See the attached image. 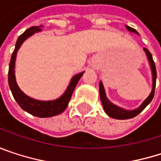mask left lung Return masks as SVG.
Returning <instances> with one entry per match:
<instances>
[{
	"mask_svg": "<svg viewBox=\"0 0 161 161\" xmlns=\"http://www.w3.org/2000/svg\"><path fill=\"white\" fill-rule=\"evenodd\" d=\"M128 31L134 32L136 34H138V32L130 28V27H126ZM148 62L150 64V68H151V72H152V80H153V84H152V91L150 93V95L144 101V103L136 109L134 110H125L123 108H120L119 106H116L115 104L112 103L106 97L105 91H104V87L102 82H100V97H101V101L104 109V112L106 113L110 117L115 118V119H129V118H132L136 115H138L140 113L142 112L145 107L151 103V101L154 98V94H155V87H156V80H157V71H156V65L155 62L153 60V57L151 55V53L147 50L146 48H144Z\"/></svg>",
	"mask_w": 161,
	"mask_h": 161,
	"instance_id": "8db88e82",
	"label": "left lung"
}]
</instances>
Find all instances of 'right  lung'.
I'll return each instance as SVG.
<instances>
[{"mask_svg": "<svg viewBox=\"0 0 161 161\" xmlns=\"http://www.w3.org/2000/svg\"><path fill=\"white\" fill-rule=\"evenodd\" d=\"M41 27L42 26H34L29 28L27 31H25L18 38L16 43V47L14 49V52L11 57L10 64H9V71H8V83H9V87L12 91V94L18 103V105L26 112L29 114L38 116V117H50L54 116L57 114H59L63 112L67 106L68 103L71 100V97L73 95V92L78 83V81L82 77L83 73L75 75L72 80L70 82L66 91L57 100L53 101H39L35 100L33 98L29 97L26 95L17 86L15 76V63H16V57L17 50L19 49L20 46L23 44V42L28 39L30 36L34 34L37 31H41Z\"/></svg>", "mask_w": 161, "mask_h": 161, "instance_id": "right-lung-1", "label": "right lung"}]
</instances>
